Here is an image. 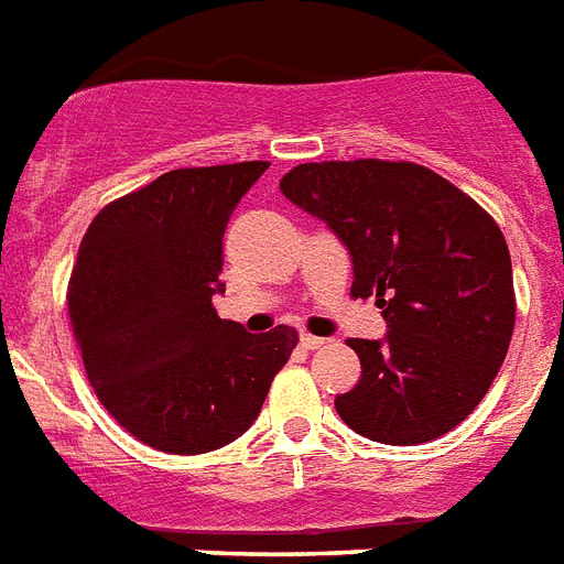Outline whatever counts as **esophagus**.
Wrapping results in <instances>:
<instances>
[{"mask_svg":"<svg viewBox=\"0 0 564 564\" xmlns=\"http://www.w3.org/2000/svg\"><path fill=\"white\" fill-rule=\"evenodd\" d=\"M327 345V338H318V336H310V333H301V347L306 350H322Z\"/></svg>","mask_w":564,"mask_h":564,"instance_id":"obj_1","label":"esophagus"}]
</instances>
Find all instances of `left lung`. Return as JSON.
I'll use <instances>...</instances> for the list:
<instances>
[{
  "label": "left lung",
  "instance_id": "1",
  "mask_svg": "<svg viewBox=\"0 0 564 564\" xmlns=\"http://www.w3.org/2000/svg\"><path fill=\"white\" fill-rule=\"evenodd\" d=\"M281 194L341 240L354 297L388 333L347 338L361 361L336 411L356 434L414 446L452 432L489 391L516 324L505 235L475 199L411 162L297 164Z\"/></svg>",
  "mask_w": 564,
  "mask_h": 564
}]
</instances>
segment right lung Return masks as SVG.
Here are the masks:
<instances>
[{
    "label": "right lung",
    "mask_w": 564,
    "mask_h": 564,
    "mask_svg": "<svg viewBox=\"0 0 564 564\" xmlns=\"http://www.w3.org/2000/svg\"><path fill=\"white\" fill-rule=\"evenodd\" d=\"M269 162L182 167L91 219L68 281V315L104 409L141 443L203 455L254 420L297 333H246L226 292L228 219Z\"/></svg>",
    "instance_id": "obj_1"
}]
</instances>
